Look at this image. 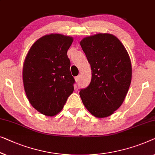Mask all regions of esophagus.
<instances>
[{
    "mask_svg": "<svg viewBox=\"0 0 155 155\" xmlns=\"http://www.w3.org/2000/svg\"><path fill=\"white\" fill-rule=\"evenodd\" d=\"M75 82H79L80 80V75H78L77 77L75 78Z\"/></svg>",
    "mask_w": 155,
    "mask_h": 155,
    "instance_id": "esophagus-1",
    "label": "esophagus"
}]
</instances>
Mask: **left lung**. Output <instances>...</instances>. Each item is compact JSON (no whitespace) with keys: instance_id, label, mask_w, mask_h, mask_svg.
Instances as JSON below:
<instances>
[{"instance_id":"obj_1","label":"left lung","mask_w":155,"mask_h":155,"mask_svg":"<svg viewBox=\"0 0 155 155\" xmlns=\"http://www.w3.org/2000/svg\"><path fill=\"white\" fill-rule=\"evenodd\" d=\"M91 66V80L80 96L91 115L104 118L121 106L131 81L132 67L126 48L110 33L85 37L80 41Z\"/></svg>"}]
</instances>
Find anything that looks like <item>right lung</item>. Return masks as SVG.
I'll list each match as a JSON object with an SVG mask.
<instances>
[{
    "instance_id": "1",
    "label": "right lung",
    "mask_w": 155,
    "mask_h": 155,
    "mask_svg": "<svg viewBox=\"0 0 155 155\" xmlns=\"http://www.w3.org/2000/svg\"><path fill=\"white\" fill-rule=\"evenodd\" d=\"M73 37L45 35L28 50L23 65L24 90L31 105L42 115L52 117L64 107L74 90L67 51Z\"/></svg>"
}]
</instances>
